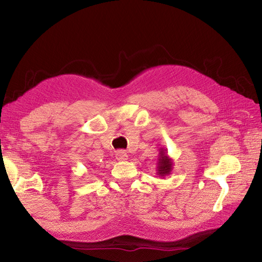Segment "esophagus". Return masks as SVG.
I'll use <instances>...</instances> for the list:
<instances>
[{
  "mask_svg": "<svg viewBox=\"0 0 262 262\" xmlns=\"http://www.w3.org/2000/svg\"><path fill=\"white\" fill-rule=\"evenodd\" d=\"M116 159L118 161H125L128 159V155L125 151H122V149H120V151H117L116 152Z\"/></svg>",
  "mask_w": 262,
  "mask_h": 262,
  "instance_id": "obj_1",
  "label": "esophagus"
}]
</instances>
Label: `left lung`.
I'll return each instance as SVG.
<instances>
[{
  "label": "left lung",
  "mask_w": 262,
  "mask_h": 262,
  "mask_svg": "<svg viewBox=\"0 0 262 262\" xmlns=\"http://www.w3.org/2000/svg\"><path fill=\"white\" fill-rule=\"evenodd\" d=\"M158 169L157 174L161 178H164L165 176L171 174L172 169H173V161L168 155L165 148H160L159 159H158Z\"/></svg>",
  "instance_id": "left-lung-1"
}]
</instances>
